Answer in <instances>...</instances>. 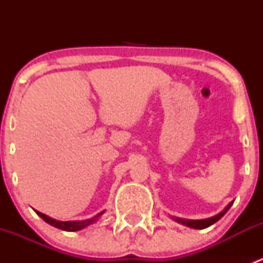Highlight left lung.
<instances>
[{
	"mask_svg": "<svg viewBox=\"0 0 263 263\" xmlns=\"http://www.w3.org/2000/svg\"><path fill=\"white\" fill-rule=\"evenodd\" d=\"M233 205V201L229 203V205L227 206V208L224 209L222 211H220L219 214L215 215V216H211V217H208V219H202V220H187V219H181V217H172V219L174 220V221L179 222V224L182 225H185V227L188 228H192V229H205V228L210 227V225L215 224V222L217 221V220L221 219L222 216H224L225 214H227V211L229 210L230 206Z\"/></svg>",
	"mask_w": 263,
	"mask_h": 263,
	"instance_id": "left-lung-1",
	"label": "left lung"
}]
</instances>
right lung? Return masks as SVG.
<instances>
[{"label": "right lung", "mask_w": 263, "mask_h": 263, "mask_svg": "<svg viewBox=\"0 0 263 263\" xmlns=\"http://www.w3.org/2000/svg\"><path fill=\"white\" fill-rule=\"evenodd\" d=\"M35 213L38 214L39 216H41L42 219L44 220V221L48 222L49 225H52V227L58 228V229H61V230H66V232H78V230L84 229V228L89 227V225L94 224L95 221H98V220H99V217L102 216V215L104 214L105 211H102V213L97 214L95 216L90 217V219L76 220V221H60V220L52 219V217H49V216H47V215L39 213V211H35Z\"/></svg>", "instance_id": "add662e5"}]
</instances>
